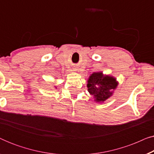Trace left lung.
I'll list each match as a JSON object with an SVG mask.
<instances>
[{
	"instance_id": "8db88e82",
	"label": "left lung",
	"mask_w": 154,
	"mask_h": 154,
	"mask_svg": "<svg viewBox=\"0 0 154 154\" xmlns=\"http://www.w3.org/2000/svg\"><path fill=\"white\" fill-rule=\"evenodd\" d=\"M119 85L116 79L104 75L102 72H94L88 80V91L93 95L96 102H104L112 96Z\"/></svg>"
}]
</instances>
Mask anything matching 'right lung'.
Masks as SVG:
<instances>
[{
    "mask_svg": "<svg viewBox=\"0 0 154 154\" xmlns=\"http://www.w3.org/2000/svg\"><path fill=\"white\" fill-rule=\"evenodd\" d=\"M55 88H56V87H55Z\"/></svg>",
    "mask_w": 154,
    "mask_h": 154,
    "instance_id": "right-lung-1",
    "label": "right lung"
}]
</instances>
